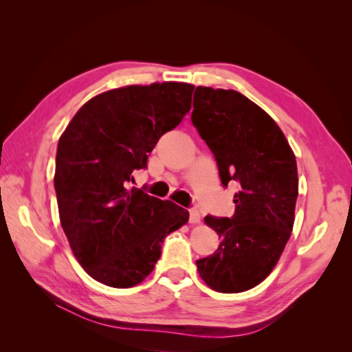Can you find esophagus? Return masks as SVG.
I'll return each instance as SVG.
<instances>
[{
  "instance_id": "34e87169",
  "label": "esophagus",
  "mask_w": 352,
  "mask_h": 352,
  "mask_svg": "<svg viewBox=\"0 0 352 352\" xmlns=\"http://www.w3.org/2000/svg\"><path fill=\"white\" fill-rule=\"evenodd\" d=\"M201 220L199 212L197 210H189V223L190 225H198Z\"/></svg>"
}]
</instances>
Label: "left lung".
I'll return each instance as SVG.
<instances>
[{
    "mask_svg": "<svg viewBox=\"0 0 352 352\" xmlns=\"http://www.w3.org/2000/svg\"><path fill=\"white\" fill-rule=\"evenodd\" d=\"M190 119L216 157L221 185L239 184L233 217L204 219L221 242L197 261L198 273L217 292L248 291L272 273L291 236L295 154L272 117L233 89L197 87Z\"/></svg>",
    "mask_w": 352,
    "mask_h": 352,
    "instance_id": "8db88e82",
    "label": "left lung"
}]
</instances>
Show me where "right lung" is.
I'll return each mask as SVG.
<instances>
[{"label":"right lung","instance_id":"add662e5","mask_svg":"<svg viewBox=\"0 0 352 352\" xmlns=\"http://www.w3.org/2000/svg\"><path fill=\"white\" fill-rule=\"evenodd\" d=\"M194 85L163 82L102 92L85 102L58 141L54 186L74 257L111 287L141 283L162 255L163 239L189 212L127 189L132 172L190 110Z\"/></svg>","mask_w":352,"mask_h":352}]
</instances>
